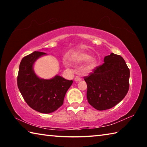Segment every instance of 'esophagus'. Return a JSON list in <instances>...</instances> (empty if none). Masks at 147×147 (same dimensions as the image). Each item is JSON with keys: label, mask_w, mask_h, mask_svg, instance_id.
Segmentation results:
<instances>
[{"label": "esophagus", "mask_w": 147, "mask_h": 147, "mask_svg": "<svg viewBox=\"0 0 147 147\" xmlns=\"http://www.w3.org/2000/svg\"><path fill=\"white\" fill-rule=\"evenodd\" d=\"M82 80V78L78 76H76L75 78H74V81L76 82H80Z\"/></svg>", "instance_id": "esophagus-1"}]
</instances>
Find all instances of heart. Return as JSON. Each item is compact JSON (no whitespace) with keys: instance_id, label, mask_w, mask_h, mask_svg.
I'll return each mask as SVG.
<instances>
[{"instance_id":"obj_1","label":"heart","mask_w":147,"mask_h":147,"mask_svg":"<svg viewBox=\"0 0 147 147\" xmlns=\"http://www.w3.org/2000/svg\"><path fill=\"white\" fill-rule=\"evenodd\" d=\"M70 61L73 63L80 64L86 62L84 69L86 72L91 71L96 67L97 60L94 56H90L89 54L84 52H78L73 54L70 58ZM66 65V64H65Z\"/></svg>"}]
</instances>
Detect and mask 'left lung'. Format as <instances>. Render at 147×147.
I'll return each mask as SVG.
<instances>
[{
  "label": "left lung",
  "mask_w": 147,
  "mask_h": 147,
  "mask_svg": "<svg viewBox=\"0 0 147 147\" xmlns=\"http://www.w3.org/2000/svg\"><path fill=\"white\" fill-rule=\"evenodd\" d=\"M104 63L85 77L89 104L99 111L110 109L125 97L129 89L130 70L121 56L111 53Z\"/></svg>",
  "instance_id": "8db88e82"
}]
</instances>
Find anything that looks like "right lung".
<instances>
[{"instance_id":"1","label":"right lung","mask_w":147,"mask_h":147,"mask_svg":"<svg viewBox=\"0 0 147 147\" xmlns=\"http://www.w3.org/2000/svg\"><path fill=\"white\" fill-rule=\"evenodd\" d=\"M47 54L35 51L22 59L19 65L17 86L24 100L34 110L51 113L63 104L65 95L73 84L59 75L43 79L36 74L35 62Z\"/></svg>"}]
</instances>
